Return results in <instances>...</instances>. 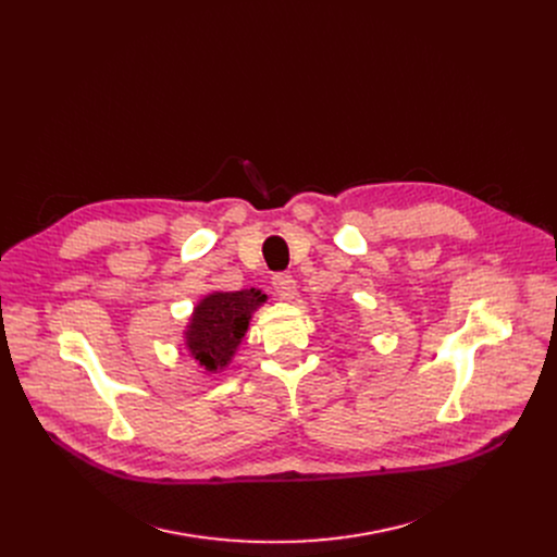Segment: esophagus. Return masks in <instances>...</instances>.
I'll use <instances>...</instances> for the list:
<instances>
[{
    "label": "esophagus",
    "instance_id": "1",
    "mask_svg": "<svg viewBox=\"0 0 557 557\" xmlns=\"http://www.w3.org/2000/svg\"><path fill=\"white\" fill-rule=\"evenodd\" d=\"M273 288L284 299H293L297 295V284H295L293 275H288V273H275L273 275Z\"/></svg>",
    "mask_w": 557,
    "mask_h": 557
}]
</instances>
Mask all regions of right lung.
<instances>
[{
  "instance_id": "obj_1",
  "label": "right lung",
  "mask_w": 557,
  "mask_h": 557,
  "mask_svg": "<svg viewBox=\"0 0 557 557\" xmlns=\"http://www.w3.org/2000/svg\"><path fill=\"white\" fill-rule=\"evenodd\" d=\"M267 301L260 288L211 293L195 307L186 329V348L207 371H222L235 356L248 320Z\"/></svg>"
}]
</instances>
